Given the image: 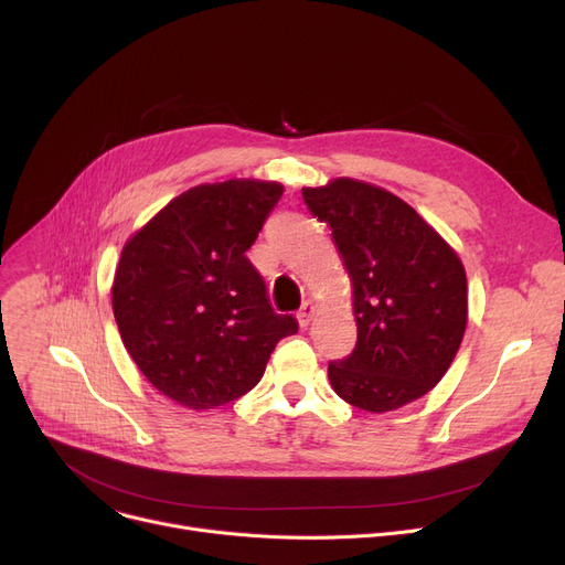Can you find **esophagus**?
Instances as JSON below:
<instances>
[{"label":"esophagus","instance_id":"obj_1","mask_svg":"<svg viewBox=\"0 0 565 565\" xmlns=\"http://www.w3.org/2000/svg\"><path fill=\"white\" fill-rule=\"evenodd\" d=\"M313 313H316V305L313 302H305L302 305V309L298 311V322H300V328H307V324L311 322V318H313Z\"/></svg>","mask_w":565,"mask_h":565}]
</instances>
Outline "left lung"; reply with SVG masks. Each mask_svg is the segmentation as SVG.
I'll use <instances>...</instances> for the list:
<instances>
[{"instance_id":"obj_1","label":"left lung","mask_w":565,"mask_h":565,"mask_svg":"<svg viewBox=\"0 0 565 565\" xmlns=\"http://www.w3.org/2000/svg\"><path fill=\"white\" fill-rule=\"evenodd\" d=\"M302 196L332 228L358 320V345L328 369L332 390L375 414L426 396L467 328L460 256L412 205L377 185L334 178L302 188Z\"/></svg>"}]
</instances>
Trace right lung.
Returning a JSON list of instances; mask_svg holds the SVG:
<instances>
[{
    "mask_svg": "<svg viewBox=\"0 0 565 565\" xmlns=\"http://www.w3.org/2000/svg\"><path fill=\"white\" fill-rule=\"evenodd\" d=\"M284 185L203 183L128 237L111 284L124 345L143 377L190 409L245 396L298 320L279 316L247 258Z\"/></svg>",
    "mask_w": 565,
    "mask_h": 565,
    "instance_id": "right-lung-1",
    "label": "right lung"
}]
</instances>
